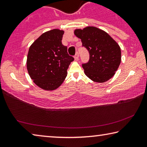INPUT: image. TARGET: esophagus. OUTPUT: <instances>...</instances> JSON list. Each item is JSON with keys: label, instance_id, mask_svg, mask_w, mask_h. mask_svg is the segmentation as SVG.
I'll list each match as a JSON object with an SVG mask.
<instances>
[{"label": "esophagus", "instance_id": "esophagus-1", "mask_svg": "<svg viewBox=\"0 0 147 147\" xmlns=\"http://www.w3.org/2000/svg\"><path fill=\"white\" fill-rule=\"evenodd\" d=\"M74 59H75V60H78V59H79V54H78V53H76L75 56H74Z\"/></svg>", "mask_w": 147, "mask_h": 147}]
</instances>
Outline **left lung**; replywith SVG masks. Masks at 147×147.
<instances>
[{
    "mask_svg": "<svg viewBox=\"0 0 147 147\" xmlns=\"http://www.w3.org/2000/svg\"><path fill=\"white\" fill-rule=\"evenodd\" d=\"M74 34L89 53V61L82 64L86 75L99 83L112 78L121 61L118 43L108 33L94 26L76 29Z\"/></svg>",
    "mask_w": 147,
    "mask_h": 147,
    "instance_id": "obj_1",
    "label": "left lung"
}]
</instances>
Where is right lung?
Here are the masks:
<instances>
[{
  "mask_svg": "<svg viewBox=\"0 0 147 147\" xmlns=\"http://www.w3.org/2000/svg\"><path fill=\"white\" fill-rule=\"evenodd\" d=\"M63 30L53 29L41 35L30 47L26 67L30 78L47 91L58 88L63 82L73 57L61 43Z\"/></svg>",
  "mask_w": 147,
  "mask_h": 147,
  "instance_id": "right-lung-1",
  "label": "right lung"
}]
</instances>
